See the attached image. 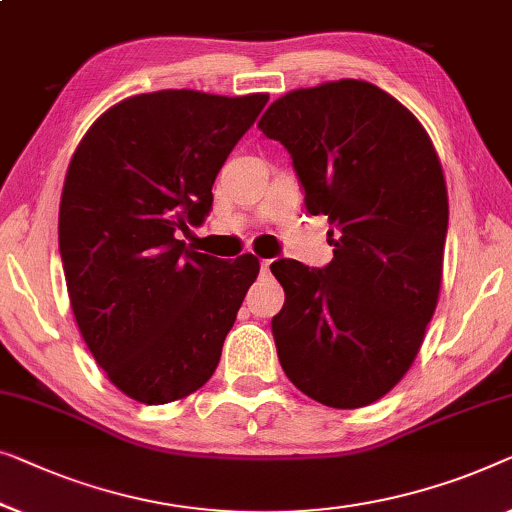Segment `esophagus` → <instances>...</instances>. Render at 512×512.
Returning <instances> with one entry per match:
<instances>
[{
    "label": "esophagus",
    "instance_id": "esophagus-1",
    "mask_svg": "<svg viewBox=\"0 0 512 512\" xmlns=\"http://www.w3.org/2000/svg\"><path fill=\"white\" fill-rule=\"evenodd\" d=\"M270 265H272V261H261V270H263V274H268V272H270Z\"/></svg>",
    "mask_w": 512,
    "mask_h": 512
}]
</instances>
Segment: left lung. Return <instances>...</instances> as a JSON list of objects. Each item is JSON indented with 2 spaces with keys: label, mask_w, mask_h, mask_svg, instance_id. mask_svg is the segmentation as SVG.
Here are the masks:
<instances>
[{
  "label": "left lung",
  "mask_w": 512,
  "mask_h": 512,
  "mask_svg": "<svg viewBox=\"0 0 512 512\" xmlns=\"http://www.w3.org/2000/svg\"><path fill=\"white\" fill-rule=\"evenodd\" d=\"M293 159L309 214L337 235L323 270L281 258L286 302L272 318L295 388L360 409L404 379L441 293L448 189L427 131L395 96L342 78L293 90L258 122Z\"/></svg>",
  "instance_id": "1"
}]
</instances>
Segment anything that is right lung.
I'll return each mask as SVG.
<instances>
[{
  "label": "right lung",
  "instance_id": "1",
  "mask_svg": "<svg viewBox=\"0 0 512 512\" xmlns=\"http://www.w3.org/2000/svg\"><path fill=\"white\" fill-rule=\"evenodd\" d=\"M268 94L161 90L108 108L80 140L59 203L66 291L108 381L140 404L196 392L261 270L184 247Z\"/></svg>",
  "mask_w": 512,
  "mask_h": 512
}]
</instances>
